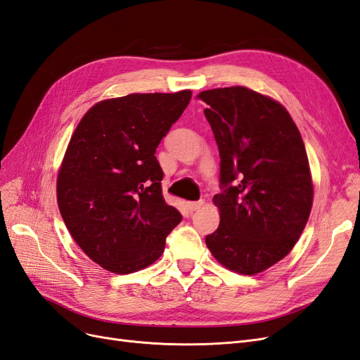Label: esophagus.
I'll list each match as a JSON object with an SVG mask.
<instances>
[{"mask_svg": "<svg viewBox=\"0 0 360 360\" xmlns=\"http://www.w3.org/2000/svg\"><path fill=\"white\" fill-rule=\"evenodd\" d=\"M203 200H197V202H188L187 203V207L188 210L191 211V212H194V211H197V210H200V207L203 206Z\"/></svg>", "mask_w": 360, "mask_h": 360, "instance_id": "obj_1", "label": "esophagus"}]
</instances>
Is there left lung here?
Segmentation results:
<instances>
[{
  "instance_id": "left-lung-1",
  "label": "left lung",
  "mask_w": 360,
  "mask_h": 360,
  "mask_svg": "<svg viewBox=\"0 0 360 360\" xmlns=\"http://www.w3.org/2000/svg\"><path fill=\"white\" fill-rule=\"evenodd\" d=\"M219 150L214 195L219 226L206 245L224 268L256 275L283 260L302 235L312 206L302 137L283 104L245 86L200 92Z\"/></svg>"
}]
</instances>
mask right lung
Wrapping results in <instances>:
<instances>
[{
  "label": "right lung",
  "instance_id": "1",
  "mask_svg": "<svg viewBox=\"0 0 360 360\" xmlns=\"http://www.w3.org/2000/svg\"><path fill=\"white\" fill-rule=\"evenodd\" d=\"M190 100V89L103 100L70 139L58 172V206L77 245L109 272L153 264L181 223L161 193L155 149Z\"/></svg>",
  "mask_w": 360,
  "mask_h": 360
}]
</instances>
